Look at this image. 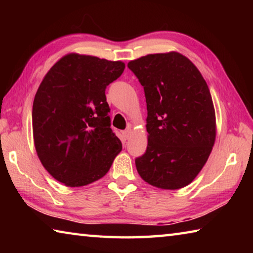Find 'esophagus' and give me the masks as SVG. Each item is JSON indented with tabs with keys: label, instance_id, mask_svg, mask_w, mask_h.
<instances>
[{
	"label": "esophagus",
	"instance_id": "34e87169",
	"mask_svg": "<svg viewBox=\"0 0 253 253\" xmlns=\"http://www.w3.org/2000/svg\"><path fill=\"white\" fill-rule=\"evenodd\" d=\"M130 134H131V130L129 129V128H127L126 130H124L123 131V137H124V139H129V137H130Z\"/></svg>",
	"mask_w": 253,
	"mask_h": 253
}]
</instances>
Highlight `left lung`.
<instances>
[{"label":"left lung","instance_id":"left-lung-1","mask_svg":"<svg viewBox=\"0 0 253 253\" xmlns=\"http://www.w3.org/2000/svg\"><path fill=\"white\" fill-rule=\"evenodd\" d=\"M144 87L148 144L135 160L145 182L164 190L190 184L215 140L210 89L193 63L177 52L145 55L128 62Z\"/></svg>","mask_w":253,"mask_h":253}]
</instances>
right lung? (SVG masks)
Returning a JSON list of instances; mask_svg holds the SVG:
<instances>
[{"label": "right lung", "mask_w": 253, "mask_h": 253, "mask_svg": "<svg viewBox=\"0 0 253 253\" xmlns=\"http://www.w3.org/2000/svg\"><path fill=\"white\" fill-rule=\"evenodd\" d=\"M125 65L91 55L67 54L51 68L36 93L32 127L42 165L67 186L105 176L122 151L110 128L106 88Z\"/></svg>", "instance_id": "1"}]
</instances>
